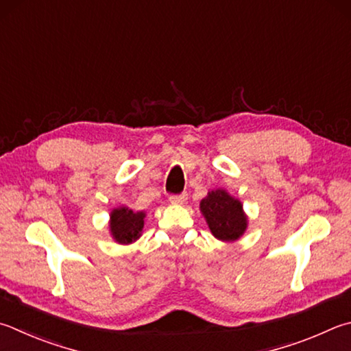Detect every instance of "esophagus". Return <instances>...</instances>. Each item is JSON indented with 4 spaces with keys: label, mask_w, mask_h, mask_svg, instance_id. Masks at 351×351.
<instances>
[{
    "label": "esophagus",
    "mask_w": 351,
    "mask_h": 351,
    "mask_svg": "<svg viewBox=\"0 0 351 351\" xmlns=\"http://www.w3.org/2000/svg\"><path fill=\"white\" fill-rule=\"evenodd\" d=\"M169 201L171 204H184L187 201V193H181V195H171L169 197Z\"/></svg>",
    "instance_id": "esophagus-1"
}]
</instances>
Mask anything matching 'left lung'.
Returning <instances> with one entry per match:
<instances>
[{"mask_svg":"<svg viewBox=\"0 0 351 351\" xmlns=\"http://www.w3.org/2000/svg\"><path fill=\"white\" fill-rule=\"evenodd\" d=\"M199 210L210 232L222 242L238 241L247 230L248 216L242 202L226 189L210 190L199 202Z\"/></svg>","mask_w":351,"mask_h":351,"instance_id":"1","label":"left lung"}]
</instances>
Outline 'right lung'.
<instances>
[{"instance_id": "1", "label": "right lung", "mask_w": 351, "mask_h": 351, "mask_svg": "<svg viewBox=\"0 0 351 351\" xmlns=\"http://www.w3.org/2000/svg\"><path fill=\"white\" fill-rule=\"evenodd\" d=\"M145 224V212H136L127 206L114 207L110 212L109 232L118 244H132L143 234Z\"/></svg>"}]
</instances>
